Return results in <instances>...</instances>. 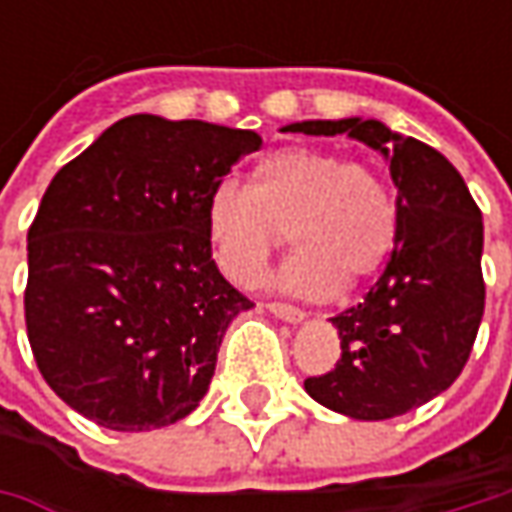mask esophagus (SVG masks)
<instances>
[{
    "label": "esophagus",
    "mask_w": 512,
    "mask_h": 512,
    "mask_svg": "<svg viewBox=\"0 0 512 512\" xmlns=\"http://www.w3.org/2000/svg\"><path fill=\"white\" fill-rule=\"evenodd\" d=\"M267 310L276 316V319H282V322H290V325H299V322H305L307 313L305 310H299V307L293 305H282V302H267Z\"/></svg>",
    "instance_id": "34e87169"
}]
</instances>
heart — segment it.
I'll return each instance as SVG.
<instances>
[{
  "label": "heart",
  "instance_id": "obj_1",
  "mask_svg": "<svg viewBox=\"0 0 512 512\" xmlns=\"http://www.w3.org/2000/svg\"><path fill=\"white\" fill-rule=\"evenodd\" d=\"M205 227L216 262L236 285H253L267 256L293 253L270 285L296 296L356 287L387 262L399 210L382 176L322 148H282L253 168L250 187L222 179L207 193Z\"/></svg>",
  "mask_w": 512,
  "mask_h": 512
}]
</instances>
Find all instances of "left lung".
I'll list each match as a JSON object with an SVG mask.
<instances>
[{"mask_svg":"<svg viewBox=\"0 0 512 512\" xmlns=\"http://www.w3.org/2000/svg\"><path fill=\"white\" fill-rule=\"evenodd\" d=\"M282 130L362 142L382 153L399 193L390 262L359 305L330 319L342 359L307 379V396L359 422L422 407L459 379L482 325V210L439 150L379 119H307Z\"/></svg>","mask_w":512,"mask_h":512,"instance_id":"obj_1","label":"left lung"}]
</instances>
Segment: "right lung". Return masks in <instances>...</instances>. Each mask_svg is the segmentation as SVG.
<instances>
[{
	"label": "right lung",
	"mask_w": 512,
	"mask_h": 512,
	"mask_svg": "<svg viewBox=\"0 0 512 512\" xmlns=\"http://www.w3.org/2000/svg\"><path fill=\"white\" fill-rule=\"evenodd\" d=\"M253 130L125 116L53 176L28 230L25 322L50 390L122 433L205 399L230 322L253 307L213 262L207 193Z\"/></svg>",
	"instance_id": "obj_1"
}]
</instances>
